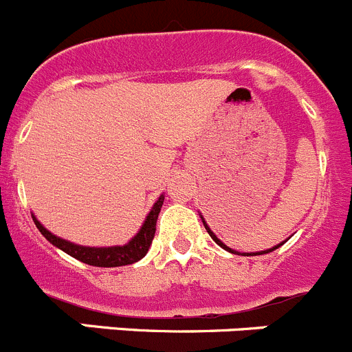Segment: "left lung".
I'll list each match as a JSON object with an SVG mask.
<instances>
[{"instance_id": "8db88e82", "label": "left lung", "mask_w": 352, "mask_h": 352, "mask_svg": "<svg viewBox=\"0 0 352 352\" xmlns=\"http://www.w3.org/2000/svg\"><path fill=\"white\" fill-rule=\"evenodd\" d=\"M200 217H202V214H200ZM202 223H204V226H206L207 233H209V235H210V239H212V240H214V242H216V243H217V245H219V247H223V249H224V250H228V252H232V254H239V252H236V250H233V249H232V247H228V245H224V243H223V242H221V240H219V239H217V236H216V233H214V232H212V230H210V228H209V226H207V223H206V219H204V217H202ZM285 242H287V240H285ZM285 242H282V243H278V245H274V247H271V249H266V250H261V252H243V256H261V254H267V252H273V250H276V249H278V247H282V245H283V243H285Z\"/></svg>"}]
</instances>
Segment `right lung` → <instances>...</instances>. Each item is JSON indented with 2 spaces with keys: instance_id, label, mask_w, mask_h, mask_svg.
<instances>
[{
  "instance_id": "1",
  "label": "right lung",
  "mask_w": 352,
  "mask_h": 352,
  "mask_svg": "<svg viewBox=\"0 0 352 352\" xmlns=\"http://www.w3.org/2000/svg\"><path fill=\"white\" fill-rule=\"evenodd\" d=\"M162 204H164V195H160L159 199H157V202L153 204L152 209H150V212L146 214L140 232L136 233L128 243H124V245H113V247L78 245V243H72L69 242V240L53 235L50 230H46L45 226L39 223L38 217H36L34 214H32V219H34V224L38 226L41 235L45 236L50 243H53V245L58 247L60 250H63L65 254L72 256L74 259L89 264V266L116 267V266H126V264L138 263L140 259H143V257L146 256L150 245H152L153 236H155L157 217H159Z\"/></svg>"
}]
</instances>
